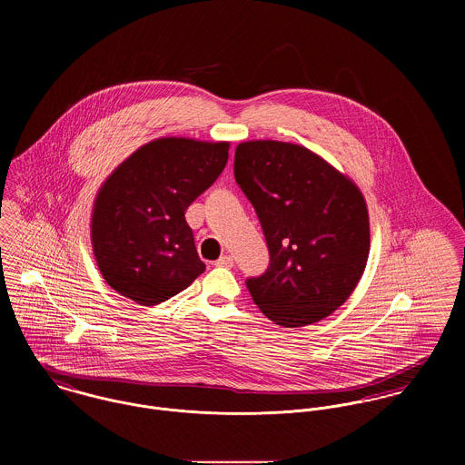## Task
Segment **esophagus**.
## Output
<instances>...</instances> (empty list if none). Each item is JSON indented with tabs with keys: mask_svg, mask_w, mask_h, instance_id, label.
I'll list each match as a JSON object with an SVG mask.
<instances>
[{
	"mask_svg": "<svg viewBox=\"0 0 465 465\" xmlns=\"http://www.w3.org/2000/svg\"><path fill=\"white\" fill-rule=\"evenodd\" d=\"M214 265L231 268V266L234 265V262H232V258H231V256H227V254H225V256H222L220 260H216V262H214Z\"/></svg>",
	"mask_w": 465,
	"mask_h": 465,
	"instance_id": "obj_1",
	"label": "esophagus"
}]
</instances>
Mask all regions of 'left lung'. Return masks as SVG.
<instances>
[{
    "instance_id": "1",
    "label": "left lung",
    "mask_w": 465,
    "mask_h": 465,
    "mask_svg": "<svg viewBox=\"0 0 465 465\" xmlns=\"http://www.w3.org/2000/svg\"><path fill=\"white\" fill-rule=\"evenodd\" d=\"M234 177L265 232L270 266L247 288L272 322L315 324L360 282L371 251L367 202L324 157L295 143L236 146Z\"/></svg>"
}]
</instances>
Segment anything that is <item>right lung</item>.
<instances>
[{
    "instance_id": "right-lung-1",
    "label": "right lung",
    "mask_w": 465,
    "mask_h": 465,
    "mask_svg": "<svg viewBox=\"0 0 465 465\" xmlns=\"http://www.w3.org/2000/svg\"><path fill=\"white\" fill-rule=\"evenodd\" d=\"M229 141L157 137L100 186L91 243L107 284L141 306L164 302L205 270L184 213L222 173Z\"/></svg>"
}]
</instances>
